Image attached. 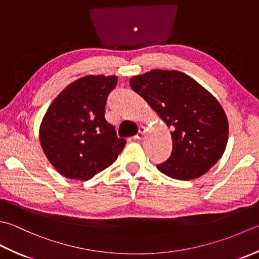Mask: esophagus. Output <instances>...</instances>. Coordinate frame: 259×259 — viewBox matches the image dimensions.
Segmentation results:
<instances>
[{"mask_svg": "<svg viewBox=\"0 0 259 259\" xmlns=\"http://www.w3.org/2000/svg\"><path fill=\"white\" fill-rule=\"evenodd\" d=\"M144 134H145V127H144V126H140L139 131H137V134L134 137L136 140H142V139H143Z\"/></svg>", "mask_w": 259, "mask_h": 259, "instance_id": "1", "label": "esophagus"}]
</instances>
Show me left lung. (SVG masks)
<instances>
[{
  "label": "left lung",
  "instance_id": "8db88e82",
  "mask_svg": "<svg viewBox=\"0 0 259 259\" xmlns=\"http://www.w3.org/2000/svg\"><path fill=\"white\" fill-rule=\"evenodd\" d=\"M171 132L173 149L159 171L178 180H192L208 172L223 156L228 120L219 102L199 83L177 70L155 69L131 78Z\"/></svg>",
  "mask_w": 259,
  "mask_h": 259
}]
</instances>
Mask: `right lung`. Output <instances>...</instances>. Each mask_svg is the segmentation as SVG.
Returning <instances> with one entry per match:
<instances>
[{"label":"right lung","mask_w":259,"mask_h":259,"mask_svg":"<svg viewBox=\"0 0 259 259\" xmlns=\"http://www.w3.org/2000/svg\"><path fill=\"white\" fill-rule=\"evenodd\" d=\"M116 76H86L58 95L40 125L46 156L63 177L87 181L116 161L126 144L105 119Z\"/></svg>","instance_id":"obj_1"}]
</instances>
